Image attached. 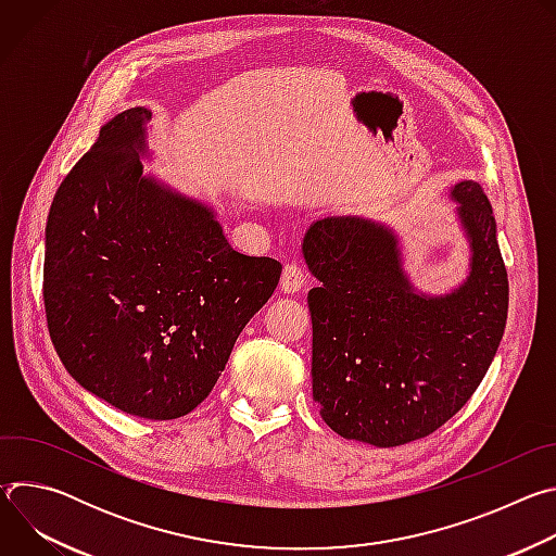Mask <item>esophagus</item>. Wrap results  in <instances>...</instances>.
Wrapping results in <instances>:
<instances>
[{"mask_svg": "<svg viewBox=\"0 0 556 556\" xmlns=\"http://www.w3.org/2000/svg\"><path fill=\"white\" fill-rule=\"evenodd\" d=\"M305 286V273L301 270V266L296 264H286L283 273H281V290L288 294L299 292Z\"/></svg>", "mask_w": 556, "mask_h": 556, "instance_id": "obj_1", "label": "esophagus"}]
</instances>
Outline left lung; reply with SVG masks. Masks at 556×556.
Listing matches in <instances>:
<instances>
[{
	"mask_svg": "<svg viewBox=\"0 0 556 556\" xmlns=\"http://www.w3.org/2000/svg\"><path fill=\"white\" fill-rule=\"evenodd\" d=\"M451 198L470 244L455 290L429 296L409 283L395 235L363 217H326L303 237L319 286L312 316V395L348 440L401 446L438 431L486 376L508 316V275L482 187Z\"/></svg>",
	"mask_w": 556,
	"mask_h": 556,
	"instance_id": "obj_1",
	"label": "left lung"
}]
</instances>
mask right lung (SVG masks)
<instances>
[{
	"instance_id": "obj_1",
	"label": "right lung",
	"mask_w": 556,
	"mask_h": 556,
	"mask_svg": "<svg viewBox=\"0 0 556 556\" xmlns=\"http://www.w3.org/2000/svg\"><path fill=\"white\" fill-rule=\"evenodd\" d=\"M147 108L101 127L46 226L43 303L70 376L147 418L191 414L273 296L281 264L230 249L213 208L142 176Z\"/></svg>"
}]
</instances>
